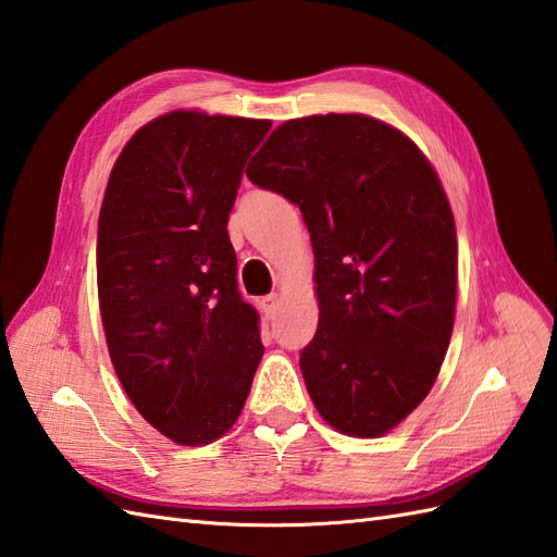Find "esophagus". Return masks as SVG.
Listing matches in <instances>:
<instances>
[{
  "label": "esophagus",
  "mask_w": 557,
  "mask_h": 557,
  "mask_svg": "<svg viewBox=\"0 0 557 557\" xmlns=\"http://www.w3.org/2000/svg\"><path fill=\"white\" fill-rule=\"evenodd\" d=\"M260 307H262V311H264V317H267V319H274V314H276V307H278V295H267V297H262V300H260Z\"/></svg>",
  "instance_id": "1"
}]
</instances>
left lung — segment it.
<instances>
[{"label": "left lung", "instance_id": "obj_1", "mask_svg": "<svg viewBox=\"0 0 557 557\" xmlns=\"http://www.w3.org/2000/svg\"><path fill=\"white\" fill-rule=\"evenodd\" d=\"M248 180L295 202L311 236V401L345 435H385L428 397L454 331L456 224L437 172L399 129L329 113L271 132Z\"/></svg>", "mask_w": 557, "mask_h": 557}]
</instances>
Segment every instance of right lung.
Returning a JSON list of instances; mask_svg holds the SVG:
<instances>
[{
    "label": "right lung",
    "mask_w": 557,
    "mask_h": 557,
    "mask_svg": "<svg viewBox=\"0 0 557 557\" xmlns=\"http://www.w3.org/2000/svg\"><path fill=\"white\" fill-rule=\"evenodd\" d=\"M269 120L174 111L122 148L97 236L113 369L137 411L184 446L220 440L264 347L226 234L243 168Z\"/></svg>",
    "instance_id": "add662e5"
}]
</instances>
